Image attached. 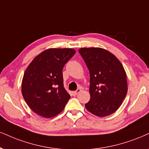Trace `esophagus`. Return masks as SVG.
Instances as JSON below:
<instances>
[{
	"label": "esophagus",
	"instance_id": "obj_1",
	"mask_svg": "<svg viewBox=\"0 0 149 149\" xmlns=\"http://www.w3.org/2000/svg\"><path fill=\"white\" fill-rule=\"evenodd\" d=\"M80 92H81V89L79 88V89L77 90L76 91H74V92H72V94H73V95H77L78 94V93H79Z\"/></svg>",
	"mask_w": 149,
	"mask_h": 149
}]
</instances>
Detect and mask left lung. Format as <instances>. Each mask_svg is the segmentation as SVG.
I'll return each instance as SVG.
<instances>
[{
	"mask_svg": "<svg viewBox=\"0 0 149 149\" xmlns=\"http://www.w3.org/2000/svg\"><path fill=\"white\" fill-rule=\"evenodd\" d=\"M79 52L90 72L91 100L86 109L98 117L115 113L128 91L126 74L115 55L100 47H83Z\"/></svg>",
	"mask_w": 149,
	"mask_h": 149,
	"instance_id": "left-lung-1",
	"label": "left lung"
}]
</instances>
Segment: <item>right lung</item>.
<instances>
[{
    "label": "right lung",
    "mask_w": 149,
    "mask_h": 149,
    "mask_svg": "<svg viewBox=\"0 0 149 149\" xmlns=\"http://www.w3.org/2000/svg\"><path fill=\"white\" fill-rule=\"evenodd\" d=\"M75 52L72 48L47 49L27 68L22 81V95L34 113L50 118L64 109L70 96L64 88L62 70Z\"/></svg>",
    "instance_id": "add662e5"
}]
</instances>
